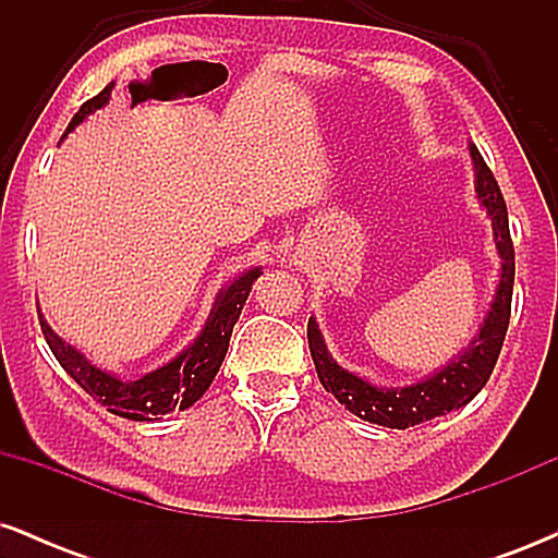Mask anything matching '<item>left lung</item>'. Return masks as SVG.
Listing matches in <instances>:
<instances>
[{"label": "left lung", "mask_w": 558, "mask_h": 558, "mask_svg": "<svg viewBox=\"0 0 558 558\" xmlns=\"http://www.w3.org/2000/svg\"><path fill=\"white\" fill-rule=\"evenodd\" d=\"M470 155L477 172V196L493 220V235H496V248L501 254L504 265L488 317H485L483 328H480V336L466 345L464 354L440 369V373L417 383V386L377 388L373 383L351 375L338 362H332L315 319H310V325H306L312 362H315L323 388L336 396L351 414L375 422V425L407 430V427L420 425V422L440 417V414L451 412V409L464 407L488 383L493 367L498 362V354H501L506 328H509L511 317V291H514V243H511L509 235V215H506V202L496 178H493L477 146H470Z\"/></svg>", "instance_id": "1"}]
</instances>
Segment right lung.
Wrapping results in <instances>:
<instances>
[{"label": "right lung", "instance_id": "1", "mask_svg": "<svg viewBox=\"0 0 558 558\" xmlns=\"http://www.w3.org/2000/svg\"><path fill=\"white\" fill-rule=\"evenodd\" d=\"M110 92L112 86H107L94 99H88L75 112V118L70 120L68 131H73L75 125L83 123V118L88 112L105 107L107 99H110ZM259 275V267H254V270L243 272L239 280H233L228 288H222L220 296L215 299L213 312H209L207 325L198 332L196 341L181 356H175L170 364L155 369V373L144 375L141 380H120V377L94 367L81 351H75L73 345L62 341L57 332H52L41 315H38V323H41V332L47 338L49 349H52L54 360L62 364V369L88 396H94L101 407H107V412L136 422H151L162 417V414H170L172 409H189L191 403L202 399L204 390L215 380L222 360H226L230 332H233V325L239 323V315L243 304H246L248 291H252V283Z\"/></svg>", "mask_w": 558, "mask_h": 558}]
</instances>
